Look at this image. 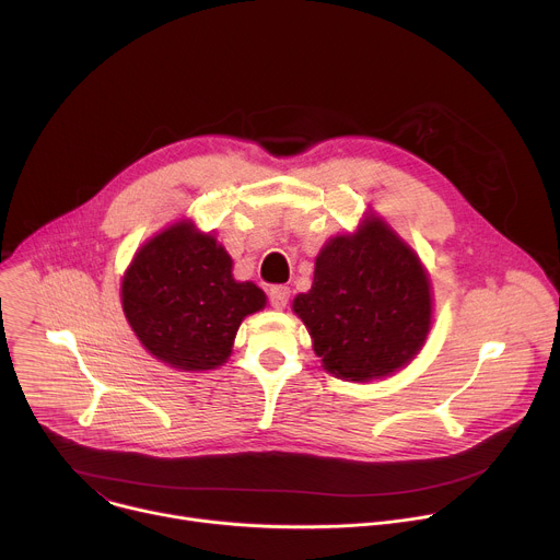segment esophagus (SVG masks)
<instances>
[{"mask_svg": "<svg viewBox=\"0 0 560 560\" xmlns=\"http://www.w3.org/2000/svg\"><path fill=\"white\" fill-rule=\"evenodd\" d=\"M268 296H270V305L275 310H283L290 301V288L288 285H275V288H270Z\"/></svg>", "mask_w": 560, "mask_h": 560, "instance_id": "obj_1", "label": "esophagus"}]
</instances>
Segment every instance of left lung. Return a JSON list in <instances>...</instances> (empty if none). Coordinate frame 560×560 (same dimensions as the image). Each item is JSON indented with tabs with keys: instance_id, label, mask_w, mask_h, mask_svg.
<instances>
[{
	"instance_id": "left-lung-1",
	"label": "left lung",
	"mask_w": 560,
	"mask_h": 560,
	"mask_svg": "<svg viewBox=\"0 0 560 560\" xmlns=\"http://www.w3.org/2000/svg\"><path fill=\"white\" fill-rule=\"evenodd\" d=\"M292 307L324 368L350 381L387 376L412 361L432 318L421 261L374 217L322 250L310 292Z\"/></svg>"
}]
</instances>
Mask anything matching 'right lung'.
Here are the masks:
<instances>
[{"label":"right lung","mask_w":560,"mask_h":560,"mask_svg":"<svg viewBox=\"0 0 560 560\" xmlns=\"http://www.w3.org/2000/svg\"><path fill=\"white\" fill-rule=\"evenodd\" d=\"M121 303L150 354L199 372L225 363L244 316L261 310L266 294L232 279V261L214 236L175 223L135 255Z\"/></svg>","instance_id":"1"}]
</instances>
